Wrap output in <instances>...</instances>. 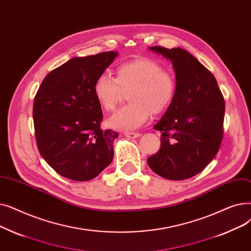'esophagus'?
I'll use <instances>...</instances> for the list:
<instances>
[{
	"mask_svg": "<svg viewBox=\"0 0 251 251\" xmlns=\"http://www.w3.org/2000/svg\"><path fill=\"white\" fill-rule=\"evenodd\" d=\"M125 136L128 139H136V138H139L141 136V134L135 133V132H126Z\"/></svg>",
	"mask_w": 251,
	"mask_h": 251,
	"instance_id": "1",
	"label": "esophagus"
}]
</instances>
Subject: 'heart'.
I'll return each mask as SVG.
<instances>
[{"mask_svg":"<svg viewBox=\"0 0 251 251\" xmlns=\"http://www.w3.org/2000/svg\"><path fill=\"white\" fill-rule=\"evenodd\" d=\"M128 93L127 105L110 119L114 128L130 130L144 125L150 114L158 115L168 110L177 92L174 75L149 58L135 59L116 66L114 77L100 75L94 82L93 92L98 103L106 111H113L122 99L123 92Z\"/></svg>","mask_w":251,"mask_h":251,"instance_id":"heart-1","label":"heart"}]
</instances>
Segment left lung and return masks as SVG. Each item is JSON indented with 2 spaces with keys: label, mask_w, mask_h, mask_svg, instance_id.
Returning <instances> with one entry per match:
<instances>
[{
  "label": "left lung",
  "mask_w": 251,
  "mask_h": 251,
  "mask_svg": "<svg viewBox=\"0 0 251 251\" xmlns=\"http://www.w3.org/2000/svg\"><path fill=\"white\" fill-rule=\"evenodd\" d=\"M173 62L177 92L154 128L161 132L160 149L147 159L150 169L173 181L203 171L220 150L225 101L216 77L181 48L150 47Z\"/></svg>",
  "instance_id": "1"
}]
</instances>
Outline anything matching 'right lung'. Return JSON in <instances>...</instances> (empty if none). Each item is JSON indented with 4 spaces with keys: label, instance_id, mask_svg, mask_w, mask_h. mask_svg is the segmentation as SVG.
<instances>
[{
    "label": "right lung",
    "instance_id": "add662e5",
    "mask_svg": "<svg viewBox=\"0 0 251 251\" xmlns=\"http://www.w3.org/2000/svg\"><path fill=\"white\" fill-rule=\"evenodd\" d=\"M117 56L75 57L46 75L33 101L38 149L51 168L73 181L96 177L113 159L118 134L101 128L103 113L93 86Z\"/></svg>",
    "mask_w": 251,
    "mask_h": 251
}]
</instances>
